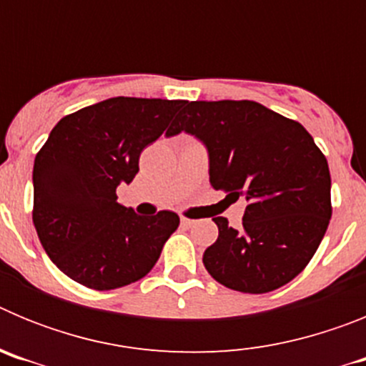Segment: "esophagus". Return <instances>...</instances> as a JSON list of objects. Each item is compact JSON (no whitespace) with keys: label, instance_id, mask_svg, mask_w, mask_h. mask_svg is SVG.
<instances>
[{"label":"esophagus","instance_id":"34e87169","mask_svg":"<svg viewBox=\"0 0 366 366\" xmlns=\"http://www.w3.org/2000/svg\"><path fill=\"white\" fill-rule=\"evenodd\" d=\"M194 219H189V218H185V216H181V225H183V227H192L194 225Z\"/></svg>","mask_w":366,"mask_h":366}]
</instances>
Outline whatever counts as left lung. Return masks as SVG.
Here are the masks:
<instances>
[{
	"label": "left lung",
	"mask_w": 366,
	"mask_h": 366,
	"mask_svg": "<svg viewBox=\"0 0 366 366\" xmlns=\"http://www.w3.org/2000/svg\"><path fill=\"white\" fill-rule=\"evenodd\" d=\"M194 135L209 154L212 189L247 202L240 229L212 218L218 240L203 253L214 280L267 293L293 280L315 254L332 218L328 161L302 124L253 100H196L167 137Z\"/></svg>",
	"instance_id": "left-lung-1"
}]
</instances>
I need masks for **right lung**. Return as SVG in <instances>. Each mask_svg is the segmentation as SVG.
Listing matches in <instances>:
<instances>
[{
  "instance_id": "obj_1",
  "label": "right lung",
  "mask_w": 366,
  "mask_h": 366,
  "mask_svg": "<svg viewBox=\"0 0 366 366\" xmlns=\"http://www.w3.org/2000/svg\"><path fill=\"white\" fill-rule=\"evenodd\" d=\"M187 100L113 97L71 113L51 130L32 168V222L45 253L82 286L108 292L155 266L179 216H139L117 203L139 155Z\"/></svg>"
}]
</instances>
